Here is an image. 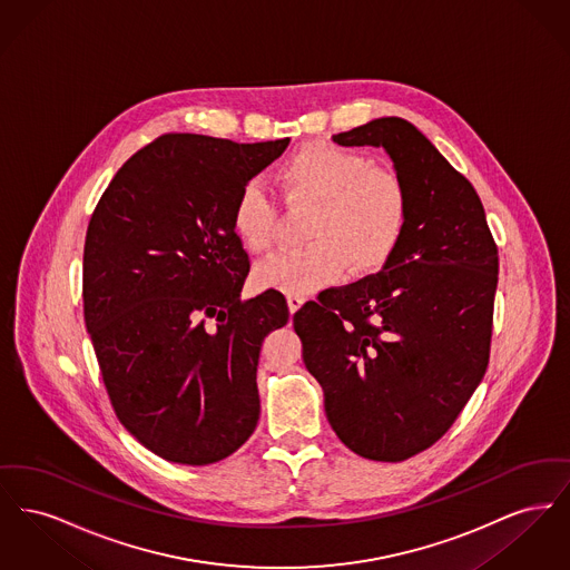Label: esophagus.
<instances>
[{"instance_id": "esophagus-1", "label": "esophagus", "mask_w": 570, "mask_h": 570, "mask_svg": "<svg viewBox=\"0 0 570 570\" xmlns=\"http://www.w3.org/2000/svg\"><path fill=\"white\" fill-rule=\"evenodd\" d=\"M286 301H288V309H291V314H295L298 307L305 303V297H301V295H288Z\"/></svg>"}]
</instances>
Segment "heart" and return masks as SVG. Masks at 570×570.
<instances>
[{"label": "heart", "mask_w": 570, "mask_h": 570, "mask_svg": "<svg viewBox=\"0 0 570 570\" xmlns=\"http://www.w3.org/2000/svg\"><path fill=\"white\" fill-rule=\"evenodd\" d=\"M275 184L291 209H312L303 233L309 244L263 263L256 269L263 288L309 295L337 282L348 265L356 275L379 272L406 237V181L356 149L307 142L277 166ZM230 224L249 254H269L279 226L275 198L254 181L245 184Z\"/></svg>", "instance_id": "b5f03b06"}]
</instances>
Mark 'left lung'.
Here are the masks:
<instances>
[{"label":"left lung","instance_id":"1","mask_svg":"<svg viewBox=\"0 0 570 570\" xmlns=\"http://www.w3.org/2000/svg\"><path fill=\"white\" fill-rule=\"evenodd\" d=\"M333 140L386 149L410 191L406 237L382 272L307 301L293 325L337 438L404 461L451 430L485 376L498 245L472 184L406 119Z\"/></svg>","mask_w":570,"mask_h":570}]
</instances>
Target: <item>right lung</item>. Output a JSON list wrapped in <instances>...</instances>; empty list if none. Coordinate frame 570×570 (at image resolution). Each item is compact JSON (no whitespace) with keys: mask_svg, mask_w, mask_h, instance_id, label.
<instances>
[{"mask_svg":"<svg viewBox=\"0 0 570 570\" xmlns=\"http://www.w3.org/2000/svg\"><path fill=\"white\" fill-rule=\"evenodd\" d=\"M288 142L158 136L89 219L85 325L119 423L163 460L216 463L256 430L261 346L288 305L273 288L242 301L249 256L230 212Z\"/></svg>","mask_w":570,"mask_h":570,"instance_id":"add662e5","label":"right lung"}]
</instances>
